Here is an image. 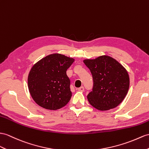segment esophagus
<instances>
[{
  "label": "esophagus",
  "instance_id": "34e87169",
  "mask_svg": "<svg viewBox=\"0 0 149 149\" xmlns=\"http://www.w3.org/2000/svg\"><path fill=\"white\" fill-rule=\"evenodd\" d=\"M78 91H80V92H83V91H84V87H83V86L79 87V88H78Z\"/></svg>",
  "mask_w": 149,
  "mask_h": 149
}]
</instances>
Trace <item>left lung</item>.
<instances>
[{
	"mask_svg": "<svg viewBox=\"0 0 149 149\" xmlns=\"http://www.w3.org/2000/svg\"><path fill=\"white\" fill-rule=\"evenodd\" d=\"M83 63L92 74V91L87 95L89 103L99 111H108L118 106L128 92V72L117 60L107 55L86 59Z\"/></svg>",
	"mask_w": 149,
	"mask_h": 149,
	"instance_id": "8db88e82",
	"label": "left lung"
}]
</instances>
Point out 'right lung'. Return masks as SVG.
Masks as SVG:
<instances>
[{
	"label": "right lung",
	"mask_w": 149,
	"mask_h": 149,
	"mask_svg": "<svg viewBox=\"0 0 149 149\" xmlns=\"http://www.w3.org/2000/svg\"><path fill=\"white\" fill-rule=\"evenodd\" d=\"M74 59L55 53L43 57L32 66L28 77L30 95L39 106L57 110L69 102L72 96L66 71Z\"/></svg>",
	"instance_id": "obj_1"
}]
</instances>
